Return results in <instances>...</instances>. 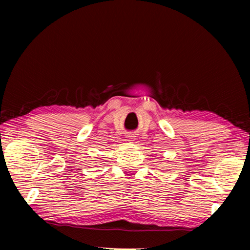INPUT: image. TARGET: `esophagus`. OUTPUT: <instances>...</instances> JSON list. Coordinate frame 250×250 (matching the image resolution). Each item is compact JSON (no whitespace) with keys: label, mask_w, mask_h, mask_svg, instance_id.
Masks as SVG:
<instances>
[{"label":"esophagus","mask_w":250,"mask_h":250,"mask_svg":"<svg viewBox=\"0 0 250 250\" xmlns=\"http://www.w3.org/2000/svg\"><path fill=\"white\" fill-rule=\"evenodd\" d=\"M128 141H133V139H134V137H133V134H129L128 135Z\"/></svg>","instance_id":"34e87169"}]
</instances>
